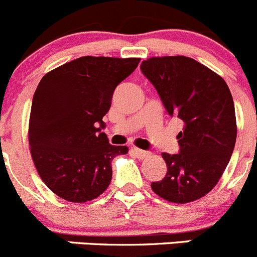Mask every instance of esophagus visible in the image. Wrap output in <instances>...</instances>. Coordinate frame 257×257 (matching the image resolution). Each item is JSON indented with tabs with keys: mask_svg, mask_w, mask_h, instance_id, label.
Instances as JSON below:
<instances>
[{
	"mask_svg": "<svg viewBox=\"0 0 257 257\" xmlns=\"http://www.w3.org/2000/svg\"><path fill=\"white\" fill-rule=\"evenodd\" d=\"M133 152H134V154H135L138 158H140V159L152 155L149 152H147V150H141V149H138V148H133Z\"/></svg>",
	"mask_w": 257,
	"mask_h": 257,
	"instance_id": "esophagus-1",
	"label": "esophagus"
}]
</instances>
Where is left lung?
<instances>
[{
	"instance_id": "1",
	"label": "left lung",
	"mask_w": 257,
	"mask_h": 257,
	"mask_svg": "<svg viewBox=\"0 0 257 257\" xmlns=\"http://www.w3.org/2000/svg\"><path fill=\"white\" fill-rule=\"evenodd\" d=\"M140 70L161 96L169 116L183 122L177 154L163 153L166 177L153 191L177 204L210 192L222 177L236 144L234 103L224 80L194 58L153 57Z\"/></svg>"
}]
</instances>
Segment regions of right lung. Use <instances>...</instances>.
Wrapping results in <instances>:
<instances>
[{"mask_svg":"<svg viewBox=\"0 0 257 257\" xmlns=\"http://www.w3.org/2000/svg\"><path fill=\"white\" fill-rule=\"evenodd\" d=\"M140 58L85 56L44 75L34 96L29 145L38 173L51 191L71 202L95 199L109 186L112 159L127 147L110 145L103 117L114 89Z\"/></svg>","mask_w":257,"mask_h":257,"instance_id":"1","label":"right lung"}]
</instances>
